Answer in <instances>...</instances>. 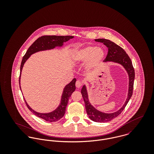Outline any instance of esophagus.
Wrapping results in <instances>:
<instances>
[{"label": "esophagus", "instance_id": "obj_1", "mask_svg": "<svg viewBox=\"0 0 154 154\" xmlns=\"http://www.w3.org/2000/svg\"><path fill=\"white\" fill-rule=\"evenodd\" d=\"M82 83L79 81H77L76 82V88H80V87H81V86H82Z\"/></svg>", "mask_w": 154, "mask_h": 154}]
</instances>
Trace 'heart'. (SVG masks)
Returning a JSON list of instances; mask_svg holds the SVG:
<instances>
[{"mask_svg": "<svg viewBox=\"0 0 154 154\" xmlns=\"http://www.w3.org/2000/svg\"><path fill=\"white\" fill-rule=\"evenodd\" d=\"M105 55V50L102 47L88 45L75 50L72 54L71 58L76 65H82L87 61L84 67L85 70L91 73L100 66Z\"/></svg>", "mask_w": 154, "mask_h": 154, "instance_id": "heart-1", "label": "heart"}]
</instances>
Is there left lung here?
<instances>
[{"mask_svg":"<svg viewBox=\"0 0 154 154\" xmlns=\"http://www.w3.org/2000/svg\"><path fill=\"white\" fill-rule=\"evenodd\" d=\"M95 41L97 42L103 43L109 48L108 54L104 62H112L121 65L125 69L129 76V90L128 98L122 108L112 113H105L97 110L89 101L88 92L85 85H84L82 88L81 94L85 102V109L89 118L95 122L104 123L111 121L115 117H117L125 109V107L128 104L133 94V84L134 80V70L130 57L121 47L107 39L98 38L95 39Z\"/></svg>","mask_w":154,"mask_h":154,"instance_id":"left-lung-1","label":"left lung"}]
</instances>
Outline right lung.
Wrapping results in <instances>:
<instances>
[{"label": "right lung", "instance_id": "add662e5", "mask_svg": "<svg viewBox=\"0 0 154 154\" xmlns=\"http://www.w3.org/2000/svg\"><path fill=\"white\" fill-rule=\"evenodd\" d=\"M73 36H57V35H44L38 38L35 40L32 44L29 47L26 51L25 54L22 58L21 65L20 67V87L21 91V88L20 85L21 82V75L22 72V68L26 61L28 58L32 54L37 52L48 50L54 48L55 47H62L63 45L65 42H67L70 39L73 38ZM76 81V78L73 79V80L63 89V91L61 97V101L59 106L54 110L51 112L47 113H42L37 112L32 110L29 106L27 104L26 100L24 99L26 105L28 109L30 110L34 115L36 116L44 119V120L50 122H54L58 121L61 118L63 117L66 111V106L68 103L69 99L71 96L72 94L75 91V82Z\"/></svg>", "mask_w": 154, "mask_h": 154}]
</instances>
